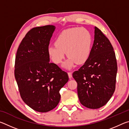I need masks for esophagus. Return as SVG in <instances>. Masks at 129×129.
<instances>
[{
  "label": "esophagus",
  "mask_w": 129,
  "mask_h": 129,
  "mask_svg": "<svg viewBox=\"0 0 129 129\" xmlns=\"http://www.w3.org/2000/svg\"><path fill=\"white\" fill-rule=\"evenodd\" d=\"M68 75L69 78H71L72 77V72H68Z\"/></svg>",
  "instance_id": "obj_1"
}]
</instances>
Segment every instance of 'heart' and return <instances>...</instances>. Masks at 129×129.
<instances>
[{
    "label": "heart",
    "mask_w": 129,
    "mask_h": 129,
    "mask_svg": "<svg viewBox=\"0 0 129 129\" xmlns=\"http://www.w3.org/2000/svg\"><path fill=\"white\" fill-rule=\"evenodd\" d=\"M55 44L49 45L47 52L52 61L61 63L67 53L68 59L63 66L71 69L77 63L82 64L88 60L92 48L90 32L84 28H71L62 30L55 40Z\"/></svg>",
    "instance_id": "1"
}]
</instances>
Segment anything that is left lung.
Instances as JSON below:
<instances>
[{
    "label": "left lung",
    "mask_w": 129,
    "mask_h": 129,
    "mask_svg": "<svg viewBox=\"0 0 129 129\" xmlns=\"http://www.w3.org/2000/svg\"><path fill=\"white\" fill-rule=\"evenodd\" d=\"M88 60L74 72L77 94L82 105L96 109L104 106L115 88L117 64L114 49L109 39L97 27Z\"/></svg>",
    "instance_id": "obj_1"
}]
</instances>
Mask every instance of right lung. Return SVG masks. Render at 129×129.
I'll return each mask as SVG.
<instances>
[{"instance_id":"right-lung-1","label":"right lung","mask_w":129,"mask_h":129,"mask_svg":"<svg viewBox=\"0 0 129 129\" xmlns=\"http://www.w3.org/2000/svg\"><path fill=\"white\" fill-rule=\"evenodd\" d=\"M55 26L32 28L17 51L15 77L23 101L36 112L45 113L59 103L60 90L68 81L67 72L51 63L47 49Z\"/></svg>"}]
</instances>
